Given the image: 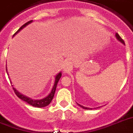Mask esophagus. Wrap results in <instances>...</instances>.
Wrapping results in <instances>:
<instances>
[{
  "instance_id": "esophagus-1",
  "label": "esophagus",
  "mask_w": 133,
  "mask_h": 133,
  "mask_svg": "<svg viewBox=\"0 0 133 133\" xmlns=\"http://www.w3.org/2000/svg\"><path fill=\"white\" fill-rule=\"evenodd\" d=\"M72 68V65L71 64V63L70 62H67L65 63L64 64V66H63V70L64 72H68V71H70Z\"/></svg>"
}]
</instances>
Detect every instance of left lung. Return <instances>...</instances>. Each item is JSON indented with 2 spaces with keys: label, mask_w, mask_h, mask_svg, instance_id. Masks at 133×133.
<instances>
[{
  "label": "left lung",
  "mask_w": 133,
  "mask_h": 133,
  "mask_svg": "<svg viewBox=\"0 0 133 133\" xmlns=\"http://www.w3.org/2000/svg\"><path fill=\"white\" fill-rule=\"evenodd\" d=\"M115 36H116V38L117 39V40H118L119 42H121V43H122L123 44H125V42H124V41H123V39H121V37L119 36V35H118V33H116ZM77 104L78 105V106H79L80 107H82V108H83V109H92V108H89V107H84V106H83V105H79V104H78L77 103ZM97 108H98V107H97Z\"/></svg>",
  "instance_id": "left-lung-1"
}]
</instances>
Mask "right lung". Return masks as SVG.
Returning a JSON list of instances; mask_svg holds the SVG:
<instances>
[{
  "mask_svg": "<svg viewBox=\"0 0 133 133\" xmlns=\"http://www.w3.org/2000/svg\"><path fill=\"white\" fill-rule=\"evenodd\" d=\"M33 22V20H31V21H29L27 23H26L25 24H24L23 26L21 27V28H19V30H17V32L15 33V35H13V37L15 36L16 34L19 33V31H21V30H22L23 28H25L26 26H28V24H31ZM6 70H7V69H6ZM7 73H8V70H7ZM61 75H62V73H61V72H60L59 73H58L55 77V82H54V85L53 88L51 89V91L49 93L48 96H46L45 98H42V99H40V100H34V99H32V98H29L28 96H25V95H23L22 94H21L20 92L17 91V89H15L13 87V89H14V91H15V94L18 96V98H19L20 99H22V100H24L25 102H26L27 103H28L29 105H32L33 107H46L47 105H49L50 104V103L51 102V100L53 99L54 96V94H55V91H56V86H57V84L58 82V81L61 77ZM12 83V82H11ZM13 86V85H12Z\"/></svg>",
  "mask_w": 133,
  "mask_h": 133,
  "instance_id": "right-lung-1",
  "label": "right lung"
}]
</instances>
